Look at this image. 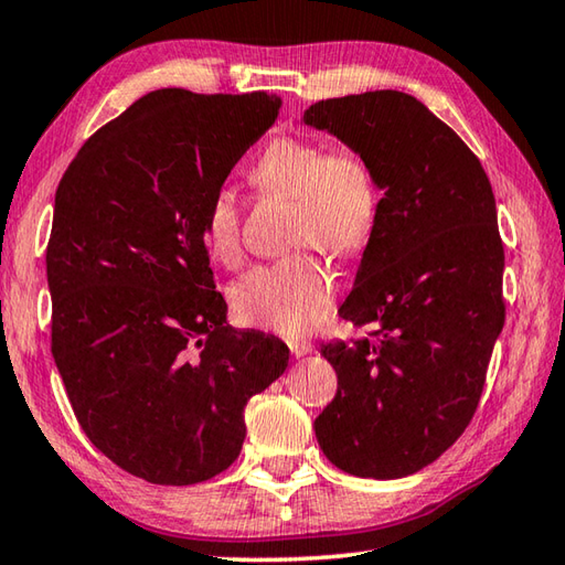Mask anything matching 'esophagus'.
<instances>
[{
  "mask_svg": "<svg viewBox=\"0 0 565 565\" xmlns=\"http://www.w3.org/2000/svg\"><path fill=\"white\" fill-rule=\"evenodd\" d=\"M287 347H290L295 359H302V355H309L315 351V343L307 341V339H292L290 343H287Z\"/></svg>",
  "mask_w": 565,
  "mask_h": 565,
  "instance_id": "esophagus-1",
  "label": "esophagus"
}]
</instances>
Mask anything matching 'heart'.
I'll use <instances>...</instances> for the list:
<instances>
[{
	"mask_svg": "<svg viewBox=\"0 0 565 565\" xmlns=\"http://www.w3.org/2000/svg\"><path fill=\"white\" fill-rule=\"evenodd\" d=\"M260 192L295 200L292 246H321L341 258L359 256L377 222V182L353 148H327L312 138L280 136L250 168ZM202 238L224 266L244 258V204L232 188H216L202 210ZM337 280L315 253H295L250 270L234 285L241 319L285 337H305L331 312Z\"/></svg>",
	"mask_w": 565,
	"mask_h": 565,
	"instance_id": "1",
	"label": "heart"
}]
</instances>
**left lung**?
<instances>
[{
  "mask_svg": "<svg viewBox=\"0 0 565 565\" xmlns=\"http://www.w3.org/2000/svg\"><path fill=\"white\" fill-rule=\"evenodd\" d=\"M305 124L361 153L385 192L339 309L371 331L321 347L339 387L317 441L343 473L405 478L456 444L486 387L504 324L494 194L478 156L405 92L321 99Z\"/></svg>",
  "mask_w": 565,
  "mask_h": 565,
  "instance_id": "left-lung-1",
  "label": "left lung"
}]
</instances>
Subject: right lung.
Segmentation results:
<instances>
[{"instance_id": "1", "label": "right lung", "mask_w": 565, "mask_h": 565, "mask_svg": "<svg viewBox=\"0 0 565 565\" xmlns=\"http://www.w3.org/2000/svg\"><path fill=\"white\" fill-rule=\"evenodd\" d=\"M268 92H148L79 148L55 190L51 351L87 439L153 486L234 463L244 409L290 351L226 324L202 210L278 117Z\"/></svg>"}]
</instances>
